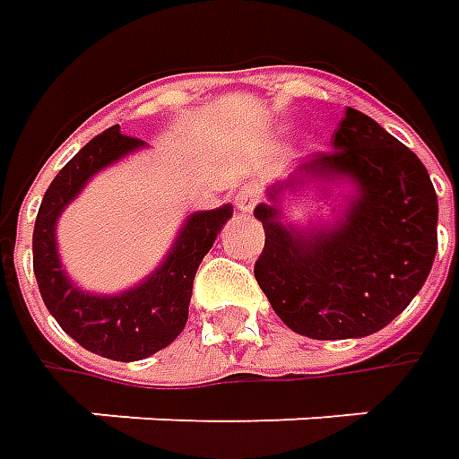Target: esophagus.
<instances>
[{"instance_id":"esophagus-1","label":"esophagus","mask_w":459,"mask_h":459,"mask_svg":"<svg viewBox=\"0 0 459 459\" xmlns=\"http://www.w3.org/2000/svg\"><path fill=\"white\" fill-rule=\"evenodd\" d=\"M257 204H260V191H257V186H242L239 194L235 196V206H238L239 212H242V214H250V212H255Z\"/></svg>"}]
</instances>
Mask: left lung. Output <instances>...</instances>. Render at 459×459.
<instances>
[{
	"instance_id": "1",
	"label": "left lung",
	"mask_w": 459,
	"mask_h": 459,
	"mask_svg": "<svg viewBox=\"0 0 459 459\" xmlns=\"http://www.w3.org/2000/svg\"><path fill=\"white\" fill-rule=\"evenodd\" d=\"M332 152L265 188L255 278L281 322L311 340L368 337L421 291L437 255V194L424 163L376 119L344 109ZM337 185L334 221L288 220L293 195Z\"/></svg>"
}]
</instances>
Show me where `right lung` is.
Wrapping results in <instances>:
<instances>
[{"label": "right lung", "mask_w": 459, "mask_h": 459, "mask_svg": "<svg viewBox=\"0 0 459 459\" xmlns=\"http://www.w3.org/2000/svg\"><path fill=\"white\" fill-rule=\"evenodd\" d=\"M143 148L148 145L125 137L119 125L86 143L48 186L32 232V271L53 319L83 350L119 362L151 358L184 332L194 275L232 217V204L191 212L163 260L143 281L117 293L81 289L63 268L56 238L58 220L97 173Z\"/></svg>", "instance_id": "obj_1"}]
</instances>
